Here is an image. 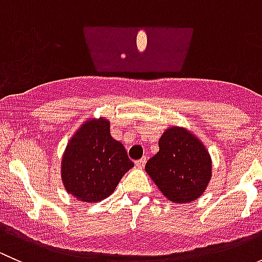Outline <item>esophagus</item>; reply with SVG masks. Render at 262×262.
<instances>
[{
  "instance_id": "1",
  "label": "esophagus",
  "mask_w": 262,
  "mask_h": 262,
  "mask_svg": "<svg viewBox=\"0 0 262 262\" xmlns=\"http://www.w3.org/2000/svg\"><path fill=\"white\" fill-rule=\"evenodd\" d=\"M146 162H147V157L141 158V160L136 161V167H138V168H143V167H144V165H146Z\"/></svg>"
}]
</instances>
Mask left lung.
Instances as JSON below:
<instances>
[{"label":"left lung","instance_id":"obj_1","mask_svg":"<svg viewBox=\"0 0 262 262\" xmlns=\"http://www.w3.org/2000/svg\"><path fill=\"white\" fill-rule=\"evenodd\" d=\"M160 150L149 158L146 172L170 202H194L204 194L212 179V157L203 142L184 126L166 129Z\"/></svg>","mask_w":262,"mask_h":262}]
</instances>
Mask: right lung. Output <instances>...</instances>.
Listing matches in <instances>:
<instances>
[{
  "label": "right lung",
  "mask_w": 262,
  "mask_h": 262,
  "mask_svg": "<svg viewBox=\"0 0 262 262\" xmlns=\"http://www.w3.org/2000/svg\"><path fill=\"white\" fill-rule=\"evenodd\" d=\"M134 166L125 148L110 134L104 116L89 118L66 146L60 178L68 194L84 203L104 200Z\"/></svg>",
  "instance_id": "right-lung-1"
}]
</instances>
